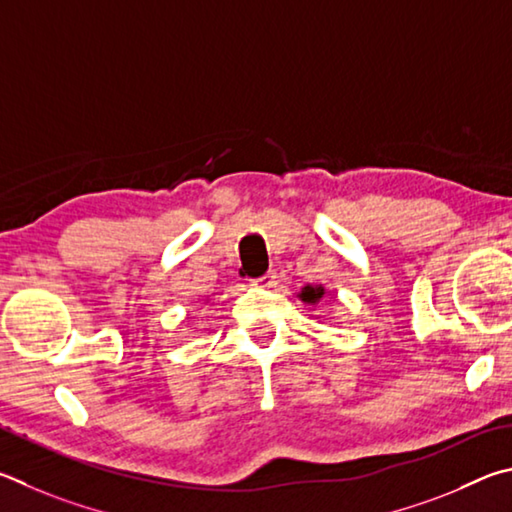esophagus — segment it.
<instances>
[{
	"mask_svg": "<svg viewBox=\"0 0 512 512\" xmlns=\"http://www.w3.org/2000/svg\"><path fill=\"white\" fill-rule=\"evenodd\" d=\"M274 283H276V274L274 272H267L263 276H258V279H254V285H258V288H272Z\"/></svg>",
	"mask_w": 512,
	"mask_h": 512,
	"instance_id": "esophagus-1",
	"label": "esophagus"
}]
</instances>
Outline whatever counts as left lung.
<instances>
[{"mask_svg":"<svg viewBox=\"0 0 512 512\" xmlns=\"http://www.w3.org/2000/svg\"><path fill=\"white\" fill-rule=\"evenodd\" d=\"M324 294L326 290L321 288V285H306V288L299 292V299L303 303H308V306H317V303L324 299Z\"/></svg>","mask_w":512,"mask_h":512,"instance_id":"left-lung-1","label":"left lung"}]
</instances>
